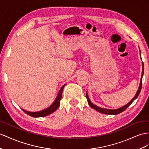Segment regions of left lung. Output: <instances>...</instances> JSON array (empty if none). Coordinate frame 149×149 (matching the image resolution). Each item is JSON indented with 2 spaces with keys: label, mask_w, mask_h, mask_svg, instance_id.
<instances>
[{
  "label": "left lung",
  "mask_w": 149,
  "mask_h": 149,
  "mask_svg": "<svg viewBox=\"0 0 149 149\" xmlns=\"http://www.w3.org/2000/svg\"><path fill=\"white\" fill-rule=\"evenodd\" d=\"M142 67H143L142 74V77H141L140 83V86H139V87L138 91H137V93H136L135 96H134V97H133L132 100V101L130 102H128L127 104H126L125 106H123V107H121V108H120L119 109H108L101 108H100V107H98V106H95L94 104H93L92 102H91L88 96H87V94L86 93V97L87 99V102H88V104H89V106H91V108H93L95 110H96V111H97L98 112L103 113V114H119L121 112H123V111H125V110L127 109L128 107V106L132 103L133 101H134L135 99L137 98V97L139 96V95L140 93V91H141V89H142V77H143V63H142Z\"/></svg>",
  "instance_id": "obj_1"
}]
</instances>
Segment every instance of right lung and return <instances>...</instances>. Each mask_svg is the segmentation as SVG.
Here are the masks:
<instances>
[{
  "instance_id": "right-lung-1",
  "label": "right lung",
  "mask_w": 149,
  "mask_h": 149,
  "mask_svg": "<svg viewBox=\"0 0 149 149\" xmlns=\"http://www.w3.org/2000/svg\"><path fill=\"white\" fill-rule=\"evenodd\" d=\"M64 86H63L62 87V88L60 89L59 93L58 94V96H57L56 98L55 101H54V102L49 106V108L45 109L43 111H38V112H29L27 111H25V110H23V111L26 113L28 115L31 116L32 117H43L45 116H48L49 114H50L51 113H52L53 112H54L55 110H56L58 109V108L60 106V100H61V98H62V91L63 89L64 88Z\"/></svg>"
}]
</instances>
